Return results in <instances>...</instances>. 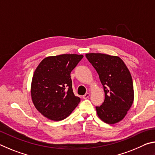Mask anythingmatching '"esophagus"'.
Returning a JSON list of instances; mask_svg holds the SVG:
<instances>
[{
    "label": "esophagus",
    "instance_id": "esophagus-1",
    "mask_svg": "<svg viewBox=\"0 0 155 155\" xmlns=\"http://www.w3.org/2000/svg\"><path fill=\"white\" fill-rule=\"evenodd\" d=\"M89 97H90V94H89V93H86L83 96V99H88Z\"/></svg>",
    "mask_w": 155,
    "mask_h": 155
}]
</instances>
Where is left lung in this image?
<instances>
[{"label":"left lung","instance_id":"8db88e82","mask_svg":"<svg viewBox=\"0 0 155 155\" xmlns=\"http://www.w3.org/2000/svg\"><path fill=\"white\" fill-rule=\"evenodd\" d=\"M104 86L105 100L96 106L97 115L105 123H118L126 116L134 99V85L128 68L118 56L101 53L86 54Z\"/></svg>","mask_w":155,"mask_h":155}]
</instances>
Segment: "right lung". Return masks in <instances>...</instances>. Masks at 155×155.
Wrapping results in <instances>:
<instances>
[{"mask_svg":"<svg viewBox=\"0 0 155 155\" xmlns=\"http://www.w3.org/2000/svg\"><path fill=\"white\" fill-rule=\"evenodd\" d=\"M83 55L61 54L43 60L34 72L31 97L36 109L45 117L62 120L80 101L72 89L71 72Z\"/></svg>","mask_w":155,"mask_h":155,"instance_id":"add662e5","label":"right lung"}]
</instances>
